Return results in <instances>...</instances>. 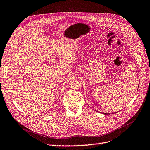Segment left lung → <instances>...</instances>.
<instances>
[{
	"instance_id": "obj_1",
	"label": "left lung",
	"mask_w": 150,
	"mask_h": 150,
	"mask_svg": "<svg viewBox=\"0 0 150 150\" xmlns=\"http://www.w3.org/2000/svg\"><path fill=\"white\" fill-rule=\"evenodd\" d=\"M117 112H116V113H117ZM104 114H105V113H104ZM107 114H108V113H107Z\"/></svg>"
}]
</instances>
